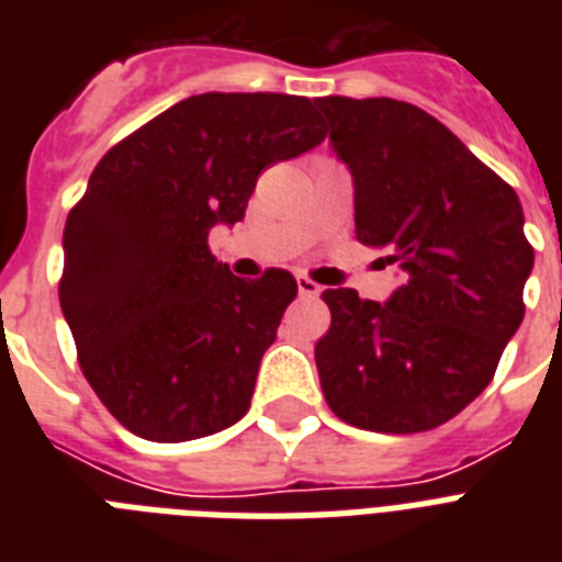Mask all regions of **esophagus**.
Listing matches in <instances>:
<instances>
[{"label":"esophagus","mask_w":562,"mask_h":562,"mask_svg":"<svg viewBox=\"0 0 562 562\" xmlns=\"http://www.w3.org/2000/svg\"><path fill=\"white\" fill-rule=\"evenodd\" d=\"M297 291L300 297H317L321 294V285L315 280H308L306 273H297Z\"/></svg>","instance_id":"esophagus-1"}]
</instances>
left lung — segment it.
<instances>
[{"label": "left lung", "mask_w": 562, "mask_h": 562, "mask_svg": "<svg viewBox=\"0 0 562 562\" xmlns=\"http://www.w3.org/2000/svg\"><path fill=\"white\" fill-rule=\"evenodd\" d=\"M335 154L356 189V238L387 250L402 285L387 303L326 289L315 361L329 408L356 428L443 426L490 384L525 317L533 268L522 203L426 110L326 95Z\"/></svg>", "instance_id": "left-lung-1"}]
</instances>
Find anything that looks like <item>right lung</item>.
<instances>
[{
	"label": "right lung",
	"instance_id": "1",
	"mask_svg": "<svg viewBox=\"0 0 562 562\" xmlns=\"http://www.w3.org/2000/svg\"><path fill=\"white\" fill-rule=\"evenodd\" d=\"M312 101L203 92L99 160L64 227L60 308L104 408L154 443L233 426L297 282L233 277L210 229L245 218L262 169L324 143Z\"/></svg>",
	"mask_w": 562,
	"mask_h": 562
}]
</instances>
